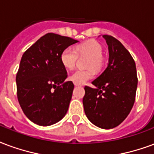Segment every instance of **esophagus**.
Masks as SVG:
<instances>
[{"label": "esophagus", "mask_w": 154, "mask_h": 154, "mask_svg": "<svg viewBox=\"0 0 154 154\" xmlns=\"http://www.w3.org/2000/svg\"><path fill=\"white\" fill-rule=\"evenodd\" d=\"M74 86H80V85H77V84H74Z\"/></svg>", "instance_id": "1"}]
</instances>
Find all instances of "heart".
<instances>
[{
    "label": "heart",
    "mask_w": 154,
    "mask_h": 154,
    "mask_svg": "<svg viewBox=\"0 0 154 154\" xmlns=\"http://www.w3.org/2000/svg\"><path fill=\"white\" fill-rule=\"evenodd\" d=\"M103 46L96 41H88L76 46L75 51L72 48H66L60 54V62L67 69L71 70L75 67L77 55L89 56L87 67L95 70H100L103 67ZM94 77V71L92 68L86 70H77L69 76V80L77 85L85 84Z\"/></svg>",
    "instance_id": "obj_1"
}]
</instances>
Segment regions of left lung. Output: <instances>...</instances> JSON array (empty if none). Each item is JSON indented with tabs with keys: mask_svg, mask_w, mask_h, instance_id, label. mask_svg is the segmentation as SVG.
I'll return each instance as SVG.
<instances>
[{
	"mask_svg": "<svg viewBox=\"0 0 154 154\" xmlns=\"http://www.w3.org/2000/svg\"><path fill=\"white\" fill-rule=\"evenodd\" d=\"M109 49L105 70L85 86L84 111L89 121L102 129H112L123 122L135 103L137 73L133 58L113 36L103 35Z\"/></svg>",
	"mask_w": 154,
	"mask_h": 154,
	"instance_id": "8db88e82",
	"label": "left lung"
}]
</instances>
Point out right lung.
I'll return each mask as SVG.
<instances>
[{"label": "right lung", "mask_w": 154, "mask_h": 154, "mask_svg": "<svg viewBox=\"0 0 154 154\" xmlns=\"http://www.w3.org/2000/svg\"><path fill=\"white\" fill-rule=\"evenodd\" d=\"M77 42L68 36L47 33L23 54L16 75L17 96L26 117L35 124L51 126L68 112L74 85L64 82L68 75L60 54Z\"/></svg>", "instance_id": "obj_1"}]
</instances>
